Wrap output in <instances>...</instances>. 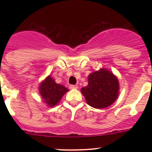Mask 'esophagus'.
<instances>
[{
	"label": "esophagus",
	"instance_id": "esophagus-1",
	"mask_svg": "<svg viewBox=\"0 0 152 152\" xmlns=\"http://www.w3.org/2000/svg\"><path fill=\"white\" fill-rule=\"evenodd\" d=\"M69 87H70V89H71V90H74V89L78 88V86L77 85H70L69 86Z\"/></svg>",
	"mask_w": 152,
	"mask_h": 152
}]
</instances>
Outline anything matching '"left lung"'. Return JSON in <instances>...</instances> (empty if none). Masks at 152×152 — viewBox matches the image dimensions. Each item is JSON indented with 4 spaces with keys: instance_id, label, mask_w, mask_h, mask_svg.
<instances>
[{
    "instance_id": "obj_1",
    "label": "left lung",
    "mask_w": 152,
    "mask_h": 152,
    "mask_svg": "<svg viewBox=\"0 0 152 152\" xmlns=\"http://www.w3.org/2000/svg\"><path fill=\"white\" fill-rule=\"evenodd\" d=\"M88 85L81 89L86 102L96 109H104L113 104L119 95L118 79L106 68L96 70L88 77Z\"/></svg>"
}]
</instances>
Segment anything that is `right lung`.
Masks as SVG:
<instances>
[{
	"label": "right lung",
	"mask_w": 152,
	"mask_h": 152,
	"mask_svg": "<svg viewBox=\"0 0 152 152\" xmlns=\"http://www.w3.org/2000/svg\"><path fill=\"white\" fill-rule=\"evenodd\" d=\"M38 87L39 96L48 107H53L57 105L62 96L69 91L65 86L56 83L50 75L39 83Z\"/></svg>",
	"instance_id": "obj_1"
}]
</instances>
